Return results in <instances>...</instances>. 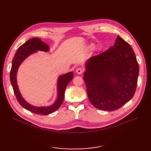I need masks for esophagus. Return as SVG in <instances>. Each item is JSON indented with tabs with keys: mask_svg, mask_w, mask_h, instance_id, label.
Returning a JSON list of instances; mask_svg holds the SVG:
<instances>
[{
	"mask_svg": "<svg viewBox=\"0 0 151 151\" xmlns=\"http://www.w3.org/2000/svg\"><path fill=\"white\" fill-rule=\"evenodd\" d=\"M76 73H77V74H78V75H80V74L83 73V68H81V67H80V68H78L76 70Z\"/></svg>",
	"mask_w": 151,
	"mask_h": 151,
	"instance_id": "34e87169",
	"label": "esophagus"
}]
</instances>
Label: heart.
<instances>
[{
	"label": "heart",
	"instance_id": "b5f03b06",
	"mask_svg": "<svg viewBox=\"0 0 151 151\" xmlns=\"http://www.w3.org/2000/svg\"><path fill=\"white\" fill-rule=\"evenodd\" d=\"M91 47H93V46H91Z\"/></svg>",
	"mask_w": 151,
	"mask_h": 151
}]
</instances>
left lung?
<instances>
[{
  "instance_id": "left-lung-1",
  "label": "left lung",
  "mask_w": 151,
  "mask_h": 151,
  "mask_svg": "<svg viewBox=\"0 0 151 151\" xmlns=\"http://www.w3.org/2000/svg\"><path fill=\"white\" fill-rule=\"evenodd\" d=\"M85 68L83 80L94 107L109 111L133 97L139 65L132 47L119 36L113 46L87 60Z\"/></svg>"
}]
</instances>
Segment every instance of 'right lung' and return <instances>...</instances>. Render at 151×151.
I'll return each mask as SVG.
<instances>
[{
    "mask_svg": "<svg viewBox=\"0 0 151 151\" xmlns=\"http://www.w3.org/2000/svg\"><path fill=\"white\" fill-rule=\"evenodd\" d=\"M48 52L50 46L42 41L40 38H31L18 49L13 59L10 71V81L14 93L19 104L29 111L35 114L47 115L57 110L62 104L64 99L65 91L68 84L71 81L73 76V71L59 75L57 80V98L53 104L50 106H37L28 103L21 95L17 83L18 70L21 63L29 55L38 51Z\"/></svg>",
    "mask_w": 151,
    "mask_h": 151,
    "instance_id": "add662e5",
    "label": "right lung"
}]
</instances>
